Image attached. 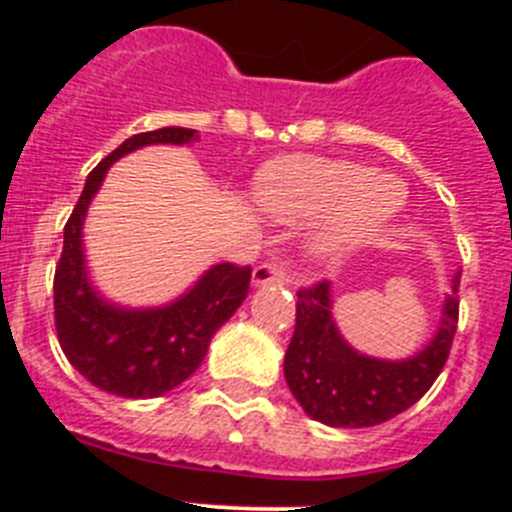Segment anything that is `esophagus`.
Here are the masks:
<instances>
[{"mask_svg":"<svg viewBox=\"0 0 512 512\" xmlns=\"http://www.w3.org/2000/svg\"><path fill=\"white\" fill-rule=\"evenodd\" d=\"M287 282V269L279 264H259L251 274L253 287H264V284H282Z\"/></svg>","mask_w":512,"mask_h":512,"instance_id":"34e87169","label":"esophagus"}]
</instances>
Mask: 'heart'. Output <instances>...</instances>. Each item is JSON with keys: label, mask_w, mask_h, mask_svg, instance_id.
<instances>
[{"label": "heart", "mask_w": 512, "mask_h": 512, "mask_svg": "<svg viewBox=\"0 0 512 512\" xmlns=\"http://www.w3.org/2000/svg\"><path fill=\"white\" fill-rule=\"evenodd\" d=\"M251 197L261 212L284 223L320 215L307 251L320 261H338L390 223L405 202V189L359 161L302 153L261 166Z\"/></svg>", "instance_id": "heart-1"}]
</instances>
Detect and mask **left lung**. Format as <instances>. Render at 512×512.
<instances>
[{
    "instance_id": "1",
    "label": "left lung",
    "mask_w": 512,
    "mask_h": 512,
    "mask_svg": "<svg viewBox=\"0 0 512 512\" xmlns=\"http://www.w3.org/2000/svg\"><path fill=\"white\" fill-rule=\"evenodd\" d=\"M459 274L441 307L433 338L408 359L359 354L333 320L330 282L297 292L295 336L284 354V379L312 420L330 428H369L420 400L449 359L459 320Z\"/></svg>"
}]
</instances>
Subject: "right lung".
Wrapping results in <instances>:
<instances>
[{"mask_svg": "<svg viewBox=\"0 0 512 512\" xmlns=\"http://www.w3.org/2000/svg\"><path fill=\"white\" fill-rule=\"evenodd\" d=\"M200 133L158 128L128 138L87 176L63 228V253L53 279L56 330L63 354L99 390L130 400L161 397L192 377L212 336L248 295L251 266L215 264L176 300L158 307H125L107 300L89 279L84 220L115 161L143 146H192Z\"/></svg>", "mask_w": 512, "mask_h": 512, "instance_id": "1", "label": "right lung"}]
</instances>
